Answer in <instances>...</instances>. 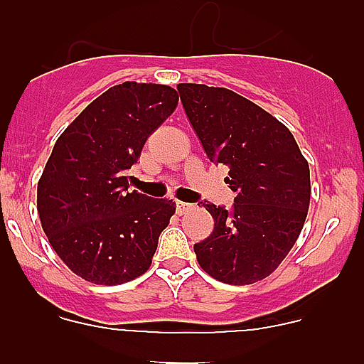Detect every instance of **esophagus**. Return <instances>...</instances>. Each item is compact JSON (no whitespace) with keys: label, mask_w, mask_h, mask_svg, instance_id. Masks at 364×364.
<instances>
[{"label":"esophagus","mask_w":364,"mask_h":364,"mask_svg":"<svg viewBox=\"0 0 364 364\" xmlns=\"http://www.w3.org/2000/svg\"><path fill=\"white\" fill-rule=\"evenodd\" d=\"M193 208H195V205L188 204V202H180V200H176V213H178V215H186V213H189V211H193Z\"/></svg>","instance_id":"obj_1"}]
</instances>
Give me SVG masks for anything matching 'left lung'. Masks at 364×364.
Listing matches in <instances>:
<instances>
[{"instance_id":"1","label":"left lung","mask_w":364,"mask_h":364,"mask_svg":"<svg viewBox=\"0 0 364 364\" xmlns=\"http://www.w3.org/2000/svg\"><path fill=\"white\" fill-rule=\"evenodd\" d=\"M180 100L211 162L230 167V210L204 202L213 233L195 244L200 268L226 284L262 281L301 235L310 208V167L294 134L226 87L178 83Z\"/></svg>"}]
</instances>
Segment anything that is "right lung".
<instances>
[{
  "mask_svg": "<svg viewBox=\"0 0 364 364\" xmlns=\"http://www.w3.org/2000/svg\"><path fill=\"white\" fill-rule=\"evenodd\" d=\"M176 105L173 87L124 82L92 100L54 144L38 180V213L78 277L114 286L149 269L176 204L129 193L125 171Z\"/></svg>",
  "mask_w": 364,
  "mask_h": 364,
  "instance_id": "right-lung-1",
  "label": "right lung"
}]
</instances>
